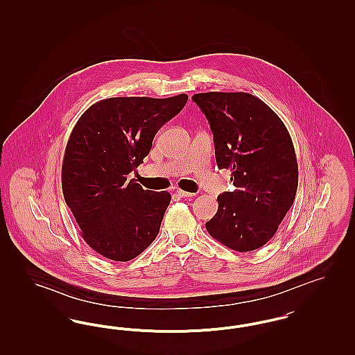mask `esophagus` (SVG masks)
Masks as SVG:
<instances>
[{
    "mask_svg": "<svg viewBox=\"0 0 355 355\" xmlns=\"http://www.w3.org/2000/svg\"><path fill=\"white\" fill-rule=\"evenodd\" d=\"M177 194H178L181 198H190V197H194V196H196L194 193H189V191L181 190V189H178V190H177Z\"/></svg>",
    "mask_w": 355,
    "mask_h": 355,
    "instance_id": "1",
    "label": "esophagus"
}]
</instances>
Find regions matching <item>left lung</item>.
Returning <instances> with one entry per match:
<instances>
[{"label": "left lung", "instance_id": "left-lung-1", "mask_svg": "<svg viewBox=\"0 0 355 355\" xmlns=\"http://www.w3.org/2000/svg\"><path fill=\"white\" fill-rule=\"evenodd\" d=\"M210 123L220 169H232L234 191L220 194L206 230L241 253L262 248L294 202L298 164L285 123L253 94L198 93L191 97Z\"/></svg>", "mask_w": 355, "mask_h": 355}]
</instances>
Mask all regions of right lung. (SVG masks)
<instances>
[{
    "mask_svg": "<svg viewBox=\"0 0 355 355\" xmlns=\"http://www.w3.org/2000/svg\"><path fill=\"white\" fill-rule=\"evenodd\" d=\"M186 102L187 94L106 98L93 103L73 128L62 162V193L85 242L102 257L130 261L158 234L170 193L144 190L128 177Z\"/></svg>",
    "mask_w": 355,
    "mask_h": 355,
    "instance_id": "1",
    "label": "right lung"
}]
</instances>
